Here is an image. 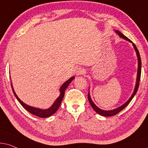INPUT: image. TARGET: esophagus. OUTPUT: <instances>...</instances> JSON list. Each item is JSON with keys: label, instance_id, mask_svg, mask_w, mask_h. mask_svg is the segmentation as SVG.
Segmentation results:
<instances>
[{"label": "esophagus", "instance_id": "esophagus-1", "mask_svg": "<svg viewBox=\"0 0 148 148\" xmlns=\"http://www.w3.org/2000/svg\"><path fill=\"white\" fill-rule=\"evenodd\" d=\"M84 72V70L81 67H78V68H76L75 71H74V73H75V74L76 76H80L81 75V74H83Z\"/></svg>", "mask_w": 148, "mask_h": 148}]
</instances>
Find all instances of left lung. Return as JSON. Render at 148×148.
<instances>
[{
	"mask_svg": "<svg viewBox=\"0 0 148 148\" xmlns=\"http://www.w3.org/2000/svg\"><path fill=\"white\" fill-rule=\"evenodd\" d=\"M116 34L119 35V36L121 37V38L125 39V40L129 41V42L132 43V45H133V48L135 49V52H136V55H137V60H138V67H137V79H136V83H135V88H134V90H133V92L132 93L131 96L130 97V98L129 99L127 100V101L125 102V103L123 104V105L119 106V108H115V109L114 110H103L102 109H100L99 108H98L97 106L95 105L93 103V101H92L91 99V97H90V92H89V89L90 88H88V101H89V103L90 104V106H91V107L93 108V110L97 112V114H99V115L101 116H114L116 115V114H117L118 113H119L120 112L122 111L124 108H125L126 106H128V104H129L131 101L132 100V99L134 97V96L135 95L136 92H137V90H138V88H139V80H140V77H141V58H140V55H139V51L138 49H137V47H136L135 45L134 44V43L132 42L131 40H129V38H127V37H126L125 35L123 34H122L121 32H119V30H114Z\"/></svg>",
	"mask_w": 148,
	"mask_h": 148,
	"instance_id": "8db88e82",
	"label": "left lung"
}]
</instances>
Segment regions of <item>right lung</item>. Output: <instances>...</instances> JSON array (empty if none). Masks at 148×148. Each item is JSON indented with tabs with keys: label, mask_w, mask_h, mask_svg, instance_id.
<instances>
[{
	"label": "right lung",
	"mask_w": 148,
	"mask_h": 148,
	"mask_svg": "<svg viewBox=\"0 0 148 148\" xmlns=\"http://www.w3.org/2000/svg\"><path fill=\"white\" fill-rule=\"evenodd\" d=\"M74 79V76H72L70 79H68L67 81L65 82L62 86H61V87L60 88V96H59V97L56 99V101H54V103H53V105L51 106L50 108H47V109H40V108L32 107V106H29L28 105H27V104H25V103H23V102L18 97V96L17 95L16 93H15V90L13 89L11 81V87H12L13 92L15 95V97L17 98V99L18 100V101L21 103V105L23 107L27 110V111H28L29 113L33 114V115L36 116H38L40 118H47V117L51 116V115H53V114L56 113L57 110H58V108L60 107L61 104V102H62L63 98L64 97L65 90H66V88H68L69 84L71 83V82H72Z\"/></svg>",
	"instance_id": "right-lung-1"
}]
</instances>
